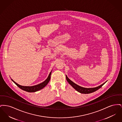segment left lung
Segmentation results:
<instances>
[{"label":"left lung","mask_w":122,"mask_h":122,"mask_svg":"<svg viewBox=\"0 0 122 122\" xmlns=\"http://www.w3.org/2000/svg\"><path fill=\"white\" fill-rule=\"evenodd\" d=\"M66 80L68 82V83L72 87H73L77 92H78L80 93H82V94H89V93H92L93 92H95L96 91L98 90L99 89H100L101 87H102V86L107 81H106L103 84H102L101 85L97 87L87 88L81 87V86H78V85L76 84V83H75L73 81H71L70 79H69L66 75Z\"/></svg>","instance_id":"left-lung-1"}]
</instances>
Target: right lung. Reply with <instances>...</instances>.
Listing matches in <instances>:
<instances>
[{
	"instance_id": "obj_1",
	"label": "right lung",
	"mask_w": 122,
	"mask_h": 122,
	"mask_svg": "<svg viewBox=\"0 0 122 122\" xmlns=\"http://www.w3.org/2000/svg\"><path fill=\"white\" fill-rule=\"evenodd\" d=\"M52 71L49 74L48 77L47 78L46 80L45 81H43V82L39 84H38L37 85H35L34 86H22L21 85H20L16 83L15 81H14L12 79V81H13L14 83H15L17 86L18 87H19L20 89L21 90L26 91L28 92H36L40 90L41 89H43L44 87H45L46 86V85L48 84V83L49 82L50 80V78H51V75L52 73Z\"/></svg>"
}]
</instances>
